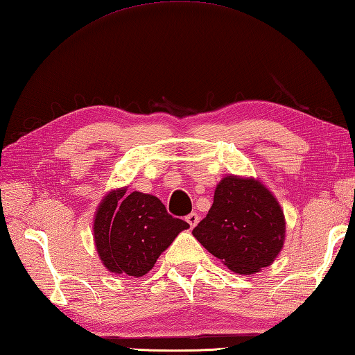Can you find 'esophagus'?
Returning <instances> with one entry per match:
<instances>
[{
    "label": "esophagus",
    "instance_id": "esophagus-1",
    "mask_svg": "<svg viewBox=\"0 0 355 355\" xmlns=\"http://www.w3.org/2000/svg\"><path fill=\"white\" fill-rule=\"evenodd\" d=\"M185 220H187V223L190 224L191 229H193V227H196V225H198V223H199V216H198V213H190V215L185 218Z\"/></svg>",
    "mask_w": 355,
    "mask_h": 355
}]
</instances>
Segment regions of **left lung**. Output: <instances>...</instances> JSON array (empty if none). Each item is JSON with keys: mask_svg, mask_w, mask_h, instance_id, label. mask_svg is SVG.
Here are the masks:
<instances>
[{"mask_svg": "<svg viewBox=\"0 0 355 355\" xmlns=\"http://www.w3.org/2000/svg\"><path fill=\"white\" fill-rule=\"evenodd\" d=\"M284 233L277 198L259 180L233 175L216 185L211 209L193 229L213 257L241 275L270 266L283 249Z\"/></svg>", "mask_w": 355, "mask_h": 355, "instance_id": "8db88e82", "label": "left lung"}]
</instances>
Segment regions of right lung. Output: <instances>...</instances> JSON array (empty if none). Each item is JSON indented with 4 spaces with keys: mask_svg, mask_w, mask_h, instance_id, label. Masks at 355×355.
I'll list each match as a JSON object with an SVG mask.
<instances>
[{
    "mask_svg": "<svg viewBox=\"0 0 355 355\" xmlns=\"http://www.w3.org/2000/svg\"><path fill=\"white\" fill-rule=\"evenodd\" d=\"M182 219L168 215L153 195L126 189L110 191L94 218V243L103 266L112 273L144 277L182 230Z\"/></svg>",
    "mask_w": 355,
    "mask_h": 355,
    "instance_id": "1",
    "label": "right lung"
}]
</instances>
